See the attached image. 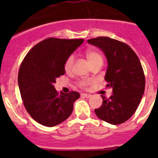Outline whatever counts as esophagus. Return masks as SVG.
I'll return each mask as SVG.
<instances>
[{
	"mask_svg": "<svg viewBox=\"0 0 158 158\" xmlns=\"http://www.w3.org/2000/svg\"><path fill=\"white\" fill-rule=\"evenodd\" d=\"M81 96L83 97V98H89L91 97V95L90 94H87V93H82L81 94Z\"/></svg>",
	"mask_w": 158,
	"mask_h": 158,
	"instance_id": "obj_1",
	"label": "esophagus"
}]
</instances>
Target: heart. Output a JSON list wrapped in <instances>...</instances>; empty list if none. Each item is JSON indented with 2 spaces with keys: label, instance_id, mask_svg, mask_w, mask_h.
Here are the masks:
<instances>
[{
  "label": "heart",
  "instance_id": "obj_1",
  "mask_svg": "<svg viewBox=\"0 0 158 158\" xmlns=\"http://www.w3.org/2000/svg\"><path fill=\"white\" fill-rule=\"evenodd\" d=\"M85 56L89 62V63L91 64V66H92V67L94 66H96V65L102 64L103 63L102 53L98 49H88V50L85 51ZM73 63H74V57L73 56H70L68 57L67 60H66V63H65V69H66V71L71 70L73 66ZM89 84V81H82V82H80L79 85L82 87H85Z\"/></svg>",
  "mask_w": 158,
  "mask_h": 158
}]
</instances>
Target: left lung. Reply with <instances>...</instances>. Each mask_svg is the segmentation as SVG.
<instances>
[{
	"mask_svg": "<svg viewBox=\"0 0 158 158\" xmlns=\"http://www.w3.org/2000/svg\"><path fill=\"white\" fill-rule=\"evenodd\" d=\"M88 44L104 52L108 62L105 79L113 95H101V107L95 109L98 118L119 125L128 120L140 104L144 92L145 77L138 56L129 46L106 36L89 40Z\"/></svg>",
	"mask_w": 158,
	"mask_h": 158,
	"instance_id": "obj_1",
	"label": "left lung"
}]
</instances>
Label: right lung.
Segmentation results:
<instances>
[{"label":"right lung","mask_w":158,"mask_h":158,"mask_svg":"<svg viewBox=\"0 0 158 158\" xmlns=\"http://www.w3.org/2000/svg\"><path fill=\"white\" fill-rule=\"evenodd\" d=\"M84 40L48 38L35 45L20 65L18 85L23 105L40 125L53 127L69 117L77 92L59 94L56 79L64 75L65 63Z\"/></svg>","instance_id":"obj_1"}]
</instances>
